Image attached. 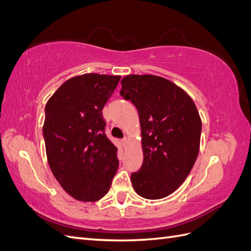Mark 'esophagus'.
Segmentation results:
<instances>
[{"label":"esophagus","mask_w":251,"mask_h":251,"mask_svg":"<svg viewBox=\"0 0 251 251\" xmlns=\"http://www.w3.org/2000/svg\"><path fill=\"white\" fill-rule=\"evenodd\" d=\"M127 142H128V140H127V138H126V137H125L123 140H121V143H123V146H124V147H126Z\"/></svg>","instance_id":"obj_1"}]
</instances>
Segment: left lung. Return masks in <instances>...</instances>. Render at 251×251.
<instances>
[{
    "mask_svg": "<svg viewBox=\"0 0 251 251\" xmlns=\"http://www.w3.org/2000/svg\"><path fill=\"white\" fill-rule=\"evenodd\" d=\"M121 96L139 114L143 162L131 175L135 192L156 200L183 183L199 154L202 123L185 91L155 75H126Z\"/></svg>",
    "mask_w": 251,
    "mask_h": 251,
    "instance_id": "1",
    "label": "left lung"
}]
</instances>
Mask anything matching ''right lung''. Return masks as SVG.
Here are the masks:
<instances>
[{"label":"right lung","instance_id":"obj_1","mask_svg":"<svg viewBox=\"0 0 251 251\" xmlns=\"http://www.w3.org/2000/svg\"><path fill=\"white\" fill-rule=\"evenodd\" d=\"M120 76L87 73L65 81L45 108L43 134L52 174L74 199L95 202L118 170L117 148L105 135L102 109Z\"/></svg>","mask_w":251,"mask_h":251}]
</instances>
